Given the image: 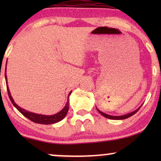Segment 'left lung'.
Returning a JSON list of instances; mask_svg holds the SVG:
<instances>
[{
    "instance_id": "1",
    "label": "left lung",
    "mask_w": 161,
    "mask_h": 161,
    "mask_svg": "<svg viewBox=\"0 0 161 161\" xmlns=\"http://www.w3.org/2000/svg\"><path fill=\"white\" fill-rule=\"evenodd\" d=\"M142 106H140L139 108H138V109H136V111H134L133 112H131V113L130 114H125V115H122V116H111V115H108V114H106L105 113H103V112L100 111V110H99L97 108V110L99 113H100V114H102V115L103 116H105V118H108V119H116V120H119V119H127V118H129L131 116H133L135 114L136 112H137L138 110L140 109V108Z\"/></svg>"
}]
</instances>
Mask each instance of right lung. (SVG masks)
<instances>
[{
	"mask_svg": "<svg viewBox=\"0 0 161 161\" xmlns=\"http://www.w3.org/2000/svg\"><path fill=\"white\" fill-rule=\"evenodd\" d=\"M7 63V61H6ZM6 72V71H5ZM5 78H6V82L7 83V79H6V75L5 73ZM7 86V92H8V97H9V99L11 100V102L13 104V105L18 110V111L20 112V113L23 114L24 116H25L26 118H28V119H30L32 122H34L35 123H38V124H42V125H50V124H54V123L58 122H60L61 120H62L65 117L66 115H67L68 110H69V97L70 94H71V92H70L69 93V95H68V100L67 102L66 103V105L64 108L61 110V111H59L58 113H57L54 115H50V116H47V115H42V114H34L32 113V112L25 111V109L21 108L20 107H19L16 103H14V100H13L12 96H11L9 89H8V85H6Z\"/></svg>",
	"mask_w": 161,
	"mask_h": 161,
	"instance_id": "add662e5",
	"label": "right lung"
}]
</instances>
